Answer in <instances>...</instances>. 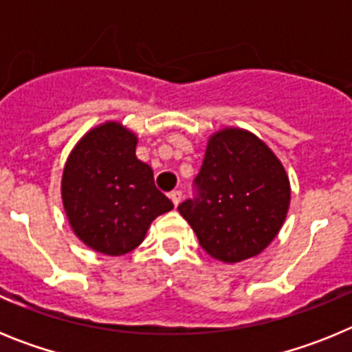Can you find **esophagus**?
Here are the masks:
<instances>
[{
    "instance_id": "34e87169",
    "label": "esophagus",
    "mask_w": 352,
    "mask_h": 352,
    "mask_svg": "<svg viewBox=\"0 0 352 352\" xmlns=\"http://www.w3.org/2000/svg\"><path fill=\"white\" fill-rule=\"evenodd\" d=\"M169 197H170V201H173L174 206H178L179 201H182V192H179V190H173L169 194Z\"/></svg>"
}]
</instances>
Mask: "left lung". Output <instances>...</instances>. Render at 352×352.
Here are the masks:
<instances>
[{"instance_id": "left-lung-1", "label": "left lung", "mask_w": 352, "mask_h": 352, "mask_svg": "<svg viewBox=\"0 0 352 352\" xmlns=\"http://www.w3.org/2000/svg\"><path fill=\"white\" fill-rule=\"evenodd\" d=\"M195 197L178 206L199 245L222 263L257 256L287 214L291 186L284 166L254 133L223 129L208 141Z\"/></svg>"}]
</instances>
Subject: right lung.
<instances>
[{"label":"right lung","instance_id":"1","mask_svg":"<svg viewBox=\"0 0 352 352\" xmlns=\"http://www.w3.org/2000/svg\"><path fill=\"white\" fill-rule=\"evenodd\" d=\"M138 138L116 121L89 130L72 149L61 197L80 241L105 256L139 247L173 203L155 186L153 170L135 157Z\"/></svg>","mask_w":352,"mask_h":352}]
</instances>
